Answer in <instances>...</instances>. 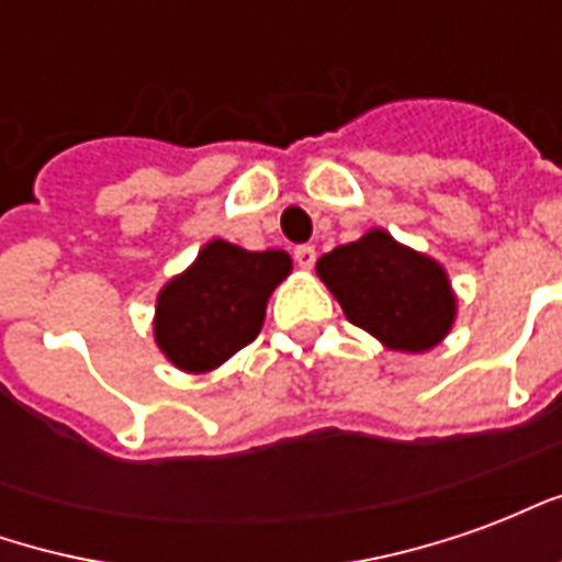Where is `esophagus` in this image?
<instances>
[{"mask_svg":"<svg viewBox=\"0 0 562 562\" xmlns=\"http://www.w3.org/2000/svg\"><path fill=\"white\" fill-rule=\"evenodd\" d=\"M294 261H297V268H304V270L313 268V265H316V246H310V244L297 246V249H294Z\"/></svg>","mask_w":562,"mask_h":562,"instance_id":"obj_1","label":"esophagus"}]
</instances>
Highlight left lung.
<instances>
[{"instance_id": "left-lung-1", "label": "left lung", "mask_w": 562, "mask_h": 562, "mask_svg": "<svg viewBox=\"0 0 562 562\" xmlns=\"http://www.w3.org/2000/svg\"><path fill=\"white\" fill-rule=\"evenodd\" d=\"M316 273L340 301L346 318L389 349L424 352L454 322L458 301L446 270L379 228L318 258Z\"/></svg>"}]
</instances>
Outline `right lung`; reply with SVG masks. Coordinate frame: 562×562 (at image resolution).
Here are the masks:
<instances>
[{"label": "right lung", "instance_id": "1", "mask_svg": "<svg viewBox=\"0 0 562 562\" xmlns=\"http://www.w3.org/2000/svg\"><path fill=\"white\" fill-rule=\"evenodd\" d=\"M292 270L282 249L249 252L213 240L156 301V342L180 370L204 373L256 340L270 292Z\"/></svg>", "mask_w": 562, "mask_h": 562}]
</instances>
